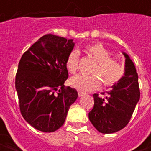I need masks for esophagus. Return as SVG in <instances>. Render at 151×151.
<instances>
[{"mask_svg":"<svg viewBox=\"0 0 151 151\" xmlns=\"http://www.w3.org/2000/svg\"><path fill=\"white\" fill-rule=\"evenodd\" d=\"M84 95H86V93H84V92H82V91H78L79 97H82V96H83Z\"/></svg>","mask_w":151,"mask_h":151,"instance_id":"obj_1","label":"esophagus"}]
</instances>
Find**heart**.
<instances>
[{"label": "heart", "instance_id": "heart-1", "mask_svg": "<svg viewBox=\"0 0 151 151\" xmlns=\"http://www.w3.org/2000/svg\"><path fill=\"white\" fill-rule=\"evenodd\" d=\"M86 51L97 61L91 75L78 74L70 79L73 87L82 91H91L99 88L101 85L110 86L116 84L123 77L124 69L120 60L111 57L109 50L102 43H97L86 47ZM79 53L73 50L66 59V68L70 73H75L78 69Z\"/></svg>", "mask_w": 151, "mask_h": 151}]
</instances>
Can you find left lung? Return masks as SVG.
<instances>
[{"instance_id":"1","label":"left lung","mask_w":151,"mask_h":151,"mask_svg":"<svg viewBox=\"0 0 151 151\" xmlns=\"http://www.w3.org/2000/svg\"><path fill=\"white\" fill-rule=\"evenodd\" d=\"M124 73L119 82L111 86L107 96L94 94V108L89 112V119L99 132L113 133L126 126L140 99L138 76L133 60L127 53Z\"/></svg>"}]
</instances>
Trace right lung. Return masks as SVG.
Masks as SVG:
<instances>
[{"label":"right lung","mask_w":151,"mask_h":151,"mask_svg":"<svg viewBox=\"0 0 151 151\" xmlns=\"http://www.w3.org/2000/svg\"><path fill=\"white\" fill-rule=\"evenodd\" d=\"M73 40L46 35L22 55L15 78L20 111L35 129L51 133L62 126L78 91L65 82L68 77L66 59Z\"/></svg>","instance_id":"obj_1"}]
</instances>
